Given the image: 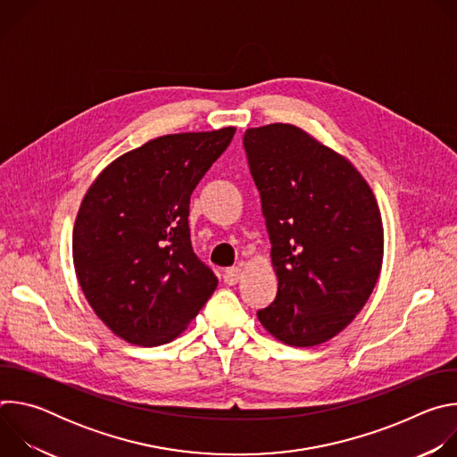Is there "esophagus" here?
<instances>
[{
	"instance_id": "obj_1",
	"label": "esophagus",
	"mask_w": 457,
	"mask_h": 457,
	"mask_svg": "<svg viewBox=\"0 0 457 457\" xmlns=\"http://www.w3.org/2000/svg\"><path fill=\"white\" fill-rule=\"evenodd\" d=\"M240 277H242V270H240L238 266L228 268V270L224 271V275H222L224 284H228V286H235V284L240 280Z\"/></svg>"
}]
</instances>
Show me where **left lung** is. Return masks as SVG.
<instances>
[{"label": "left lung", "instance_id": "8db88e82", "mask_svg": "<svg viewBox=\"0 0 457 457\" xmlns=\"http://www.w3.org/2000/svg\"><path fill=\"white\" fill-rule=\"evenodd\" d=\"M244 148L278 278L275 302L256 316L287 345H320L347 328L378 282L383 226L374 193L344 155L298 126L249 128Z\"/></svg>", "mask_w": 457, "mask_h": 457}]
</instances>
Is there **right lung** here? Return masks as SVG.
I'll return each instance as SVG.
<instances>
[{"label":"right lung","mask_w":457,"mask_h":457,"mask_svg":"<svg viewBox=\"0 0 457 457\" xmlns=\"http://www.w3.org/2000/svg\"><path fill=\"white\" fill-rule=\"evenodd\" d=\"M233 136L228 126L152 139L88 187L72 235L76 275L94 312L128 344L175 340L217 289L191 247L189 197Z\"/></svg>","instance_id":"add662e5"}]
</instances>
